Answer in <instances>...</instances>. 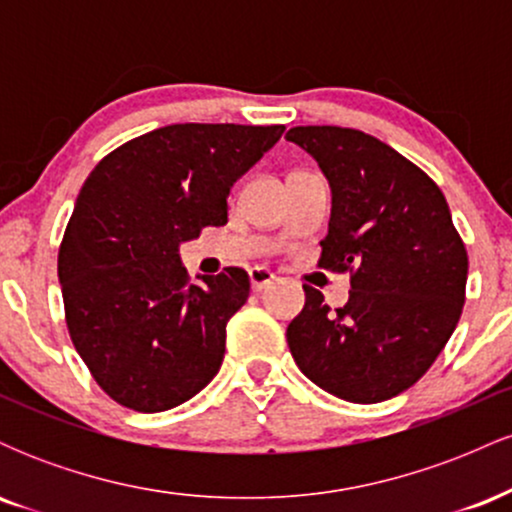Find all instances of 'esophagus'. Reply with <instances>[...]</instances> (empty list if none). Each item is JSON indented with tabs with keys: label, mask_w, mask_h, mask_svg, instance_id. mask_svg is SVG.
Returning <instances> with one entry per match:
<instances>
[{
	"label": "esophagus",
	"mask_w": 512,
	"mask_h": 512,
	"mask_svg": "<svg viewBox=\"0 0 512 512\" xmlns=\"http://www.w3.org/2000/svg\"><path fill=\"white\" fill-rule=\"evenodd\" d=\"M274 281H276V276L269 272V269H264V267H252L250 269V286H252V291L269 289V286H272Z\"/></svg>",
	"instance_id": "1"
}]
</instances>
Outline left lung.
Listing matches in <instances>:
<instances>
[{
  "instance_id": "8db88e82",
  "label": "left lung",
  "mask_w": 512,
  "mask_h": 512,
  "mask_svg": "<svg viewBox=\"0 0 512 512\" xmlns=\"http://www.w3.org/2000/svg\"><path fill=\"white\" fill-rule=\"evenodd\" d=\"M332 190L320 267L351 272L332 310L313 286L286 342L317 387L356 404L404 392L431 368L462 315L467 250L440 187L392 146L349 127H293Z\"/></svg>"
}]
</instances>
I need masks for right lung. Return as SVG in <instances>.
I'll use <instances>...</instances> for the list:
<instances>
[{
  "label": "right lung",
  "mask_w": 512,
  "mask_h": 512,
  "mask_svg": "<svg viewBox=\"0 0 512 512\" xmlns=\"http://www.w3.org/2000/svg\"><path fill=\"white\" fill-rule=\"evenodd\" d=\"M284 129L168 125L115 149L86 178L57 274L76 351L122 407L173 409L219 373L250 276L228 267L190 284L180 245L228 221L233 182Z\"/></svg>",
  "instance_id": "1"
}]
</instances>
